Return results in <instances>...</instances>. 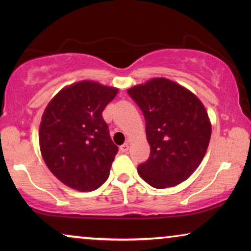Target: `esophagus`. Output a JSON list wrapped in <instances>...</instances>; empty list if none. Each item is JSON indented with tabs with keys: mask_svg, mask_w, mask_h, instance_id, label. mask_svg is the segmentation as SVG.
Returning <instances> with one entry per match:
<instances>
[{
	"mask_svg": "<svg viewBox=\"0 0 251 251\" xmlns=\"http://www.w3.org/2000/svg\"><path fill=\"white\" fill-rule=\"evenodd\" d=\"M120 151H121L122 153H126L129 151V144H123L122 146H120Z\"/></svg>",
	"mask_w": 251,
	"mask_h": 251,
	"instance_id": "1",
	"label": "esophagus"
}]
</instances>
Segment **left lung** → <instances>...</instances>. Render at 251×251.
Here are the masks:
<instances>
[{
	"mask_svg": "<svg viewBox=\"0 0 251 251\" xmlns=\"http://www.w3.org/2000/svg\"><path fill=\"white\" fill-rule=\"evenodd\" d=\"M128 94L146 122L150 157L138 166L139 176L155 188L186 180L201 163L211 136V125L197 96L163 77L130 88Z\"/></svg>",
	"mask_w": 251,
	"mask_h": 251,
	"instance_id": "8db88e82",
	"label": "left lung"
}]
</instances>
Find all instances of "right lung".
<instances>
[{
	"mask_svg": "<svg viewBox=\"0 0 251 251\" xmlns=\"http://www.w3.org/2000/svg\"><path fill=\"white\" fill-rule=\"evenodd\" d=\"M118 89L81 81L60 90L44 109L39 140L51 173L67 186L94 191L109 176L119 147L102 111Z\"/></svg>",
	"mask_w": 251,
	"mask_h": 251,
	"instance_id": "obj_1",
	"label": "right lung"
}]
</instances>
